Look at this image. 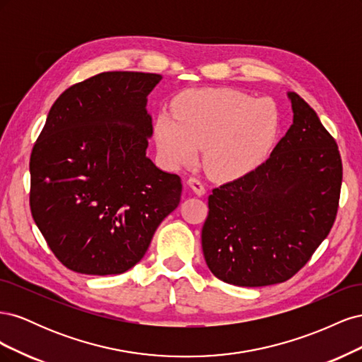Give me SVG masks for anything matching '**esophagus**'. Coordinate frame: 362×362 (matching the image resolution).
Returning a JSON list of instances; mask_svg holds the SVG:
<instances>
[{"mask_svg":"<svg viewBox=\"0 0 362 362\" xmlns=\"http://www.w3.org/2000/svg\"><path fill=\"white\" fill-rule=\"evenodd\" d=\"M187 185L189 187L198 194V196H202V194H205V185H204V182L201 181V180H198V178H190L189 181H187Z\"/></svg>","mask_w":362,"mask_h":362,"instance_id":"obj_1","label":"esophagus"}]
</instances>
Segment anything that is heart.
Masks as SVG:
<instances>
[{
    "label": "heart",
    "instance_id": "1",
    "mask_svg": "<svg viewBox=\"0 0 362 362\" xmlns=\"http://www.w3.org/2000/svg\"><path fill=\"white\" fill-rule=\"evenodd\" d=\"M282 116L275 101L233 87H206L181 93L173 115L157 117L158 154L170 169L194 166L204 149L206 172L234 181L267 161L281 136Z\"/></svg>",
    "mask_w": 362,
    "mask_h": 362
}]
</instances>
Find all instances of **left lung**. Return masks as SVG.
<instances>
[{"mask_svg": "<svg viewBox=\"0 0 362 362\" xmlns=\"http://www.w3.org/2000/svg\"><path fill=\"white\" fill-rule=\"evenodd\" d=\"M287 96L293 124L267 161L208 198L205 262L216 278L233 286L290 279L335 221L343 180L338 146L298 93Z\"/></svg>", "mask_w": 362, "mask_h": 362, "instance_id": "left-lung-1", "label": "left lung"}]
</instances>
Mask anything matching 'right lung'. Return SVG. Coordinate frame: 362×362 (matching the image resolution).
I'll return each mask as SVG.
<instances>
[{"label": "right lung", "mask_w": 362, "mask_h": 362, "mask_svg": "<svg viewBox=\"0 0 362 362\" xmlns=\"http://www.w3.org/2000/svg\"><path fill=\"white\" fill-rule=\"evenodd\" d=\"M158 74L103 72L52 104L30 158L31 214L63 266L119 275L178 206V175L146 156Z\"/></svg>", "instance_id": "1"}]
</instances>
